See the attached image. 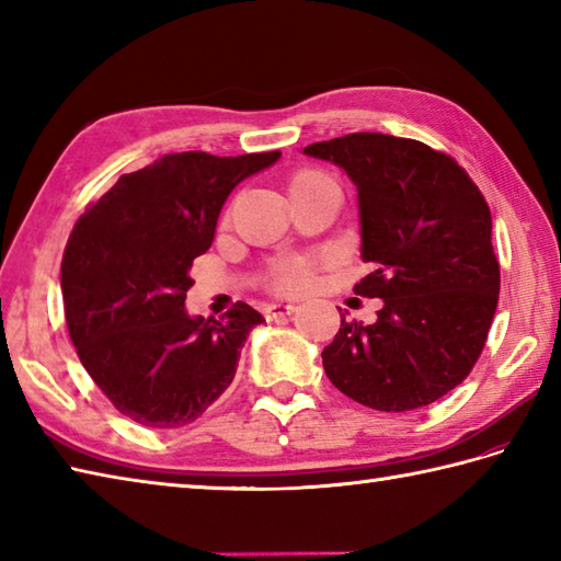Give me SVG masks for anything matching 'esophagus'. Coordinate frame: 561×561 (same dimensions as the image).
Segmentation results:
<instances>
[{
	"mask_svg": "<svg viewBox=\"0 0 561 561\" xmlns=\"http://www.w3.org/2000/svg\"><path fill=\"white\" fill-rule=\"evenodd\" d=\"M294 311H296L294 304H270V306H265L267 320H279L284 316H291Z\"/></svg>",
	"mask_w": 561,
	"mask_h": 561,
	"instance_id": "34e87169",
	"label": "esophagus"
}]
</instances>
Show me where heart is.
Masks as SVG:
<instances>
[{
  "mask_svg": "<svg viewBox=\"0 0 561 561\" xmlns=\"http://www.w3.org/2000/svg\"><path fill=\"white\" fill-rule=\"evenodd\" d=\"M318 181H332V178L318 169H304L291 175L289 190L311 185ZM313 277H316V262L311 257H296L287 262H277V265L267 272V287L279 294H301L311 287Z\"/></svg>",
  "mask_w": 561,
  "mask_h": 561,
  "instance_id": "1",
  "label": "heart"
}]
</instances>
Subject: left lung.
I'll list each match as a JSON object with an SVG mask.
<instances>
[{"mask_svg":"<svg viewBox=\"0 0 561 561\" xmlns=\"http://www.w3.org/2000/svg\"><path fill=\"white\" fill-rule=\"evenodd\" d=\"M342 165L359 190L354 294L383 299L374 325L344 320L323 350L344 396L378 412L432 404L478 364L499 301L492 211L448 153L424 141L354 133L304 149Z\"/></svg>","mask_w":561,"mask_h":561,"instance_id":"obj_1","label":"left lung"}]
</instances>
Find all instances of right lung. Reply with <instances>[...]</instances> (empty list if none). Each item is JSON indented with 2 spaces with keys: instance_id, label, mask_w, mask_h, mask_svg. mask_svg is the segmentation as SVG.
Segmentation results:
<instances>
[{
  "instance_id": "obj_1",
  "label": "right lung",
  "mask_w": 561,
  "mask_h": 561,
  "mask_svg": "<svg viewBox=\"0 0 561 561\" xmlns=\"http://www.w3.org/2000/svg\"><path fill=\"white\" fill-rule=\"evenodd\" d=\"M279 157L169 153L121 175L77 219L62 255L69 337L93 383L127 420L185 426L231 386L262 316L236 301L219 320L190 318V267L209 250L231 190Z\"/></svg>"
}]
</instances>
